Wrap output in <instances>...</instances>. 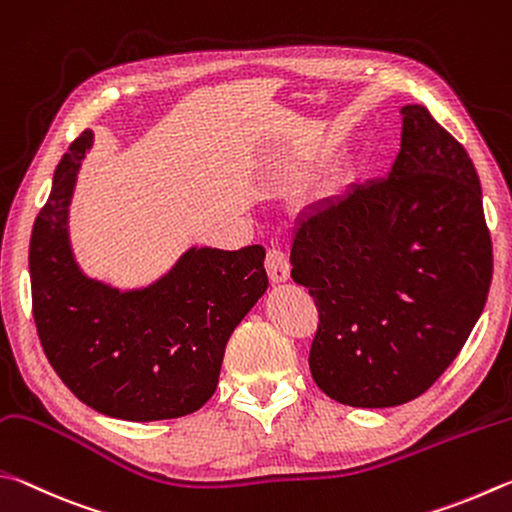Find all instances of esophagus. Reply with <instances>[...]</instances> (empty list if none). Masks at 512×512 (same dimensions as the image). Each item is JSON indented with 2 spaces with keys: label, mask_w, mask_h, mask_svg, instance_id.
<instances>
[{
  "label": "esophagus",
  "mask_w": 512,
  "mask_h": 512,
  "mask_svg": "<svg viewBox=\"0 0 512 512\" xmlns=\"http://www.w3.org/2000/svg\"><path fill=\"white\" fill-rule=\"evenodd\" d=\"M265 270L272 283H283L290 279V258L281 249H270L265 256Z\"/></svg>",
  "instance_id": "esophagus-1"
}]
</instances>
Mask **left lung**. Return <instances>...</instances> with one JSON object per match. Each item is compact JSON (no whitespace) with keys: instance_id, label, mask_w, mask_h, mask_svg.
Returning a JSON list of instances; mask_svg holds the SVG:
<instances>
[{"instance_id":"obj_1","label":"left lung","mask_w":512,"mask_h":512,"mask_svg":"<svg viewBox=\"0 0 512 512\" xmlns=\"http://www.w3.org/2000/svg\"><path fill=\"white\" fill-rule=\"evenodd\" d=\"M400 112L389 177L312 206L290 251L319 312L310 373L351 407L423 396L468 342L492 281L472 159L427 107Z\"/></svg>"}]
</instances>
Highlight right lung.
I'll list each match as a JSON object with an SVG mask.
<instances>
[{
  "label": "right lung",
  "instance_id": "add662e5",
  "mask_svg": "<svg viewBox=\"0 0 512 512\" xmlns=\"http://www.w3.org/2000/svg\"><path fill=\"white\" fill-rule=\"evenodd\" d=\"M92 141L85 130L71 143L33 224L31 299L44 355L98 414L137 423L193 414L218 387L233 328L267 290L265 249L191 247L143 290L87 279L71 254L67 213Z\"/></svg>",
  "mask_w": 512,
  "mask_h": 512
}]
</instances>
